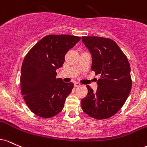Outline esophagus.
Returning <instances> with one entry per match:
<instances>
[{
    "label": "esophagus",
    "instance_id": "esophagus-1",
    "mask_svg": "<svg viewBox=\"0 0 147 147\" xmlns=\"http://www.w3.org/2000/svg\"><path fill=\"white\" fill-rule=\"evenodd\" d=\"M74 85H75V87H78V86H80V82H75Z\"/></svg>",
    "mask_w": 147,
    "mask_h": 147
}]
</instances>
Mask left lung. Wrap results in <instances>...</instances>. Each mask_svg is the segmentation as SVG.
Here are the masks:
<instances>
[{"instance_id": "1", "label": "left lung", "mask_w": 147, "mask_h": 147, "mask_svg": "<svg viewBox=\"0 0 147 147\" xmlns=\"http://www.w3.org/2000/svg\"><path fill=\"white\" fill-rule=\"evenodd\" d=\"M92 56V70L100 74L96 92L87 85L81 100L84 113L95 119H108L122 108L132 87L128 58L115 41L100 37H82Z\"/></svg>"}]
</instances>
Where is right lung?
<instances>
[{
    "label": "right lung",
    "instance_id": "1",
    "mask_svg": "<svg viewBox=\"0 0 147 147\" xmlns=\"http://www.w3.org/2000/svg\"><path fill=\"white\" fill-rule=\"evenodd\" d=\"M80 39L69 34L43 37L25 56L21 71V91L29 109L42 118L62 111L73 82L56 78V69L62 67L65 56Z\"/></svg>",
    "mask_w": 147,
    "mask_h": 147
}]
</instances>
